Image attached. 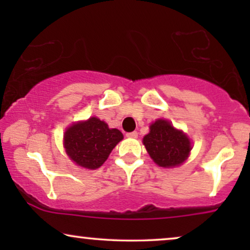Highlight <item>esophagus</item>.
<instances>
[{"label": "esophagus", "instance_id": "34e87169", "mask_svg": "<svg viewBox=\"0 0 250 250\" xmlns=\"http://www.w3.org/2000/svg\"><path fill=\"white\" fill-rule=\"evenodd\" d=\"M126 136H127V138H131V139H136V138H138V132H136V131L129 132V133H127V134H126Z\"/></svg>", "mask_w": 250, "mask_h": 250}]
</instances>
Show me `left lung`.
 <instances>
[{
	"label": "left lung",
	"instance_id": "obj_1",
	"mask_svg": "<svg viewBox=\"0 0 250 250\" xmlns=\"http://www.w3.org/2000/svg\"><path fill=\"white\" fill-rule=\"evenodd\" d=\"M143 145L153 162L160 167H175L188 158L191 151L190 140L169 122L158 119L150 126Z\"/></svg>",
	"mask_w": 250,
	"mask_h": 250
}]
</instances>
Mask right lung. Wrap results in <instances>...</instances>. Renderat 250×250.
Instances as JSON below:
<instances>
[{
	"instance_id": "right-lung-1",
	"label": "right lung",
	"mask_w": 250,
	"mask_h": 250,
	"mask_svg": "<svg viewBox=\"0 0 250 250\" xmlns=\"http://www.w3.org/2000/svg\"><path fill=\"white\" fill-rule=\"evenodd\" d=\"M121 140V131L109 128L97 117L71 125L63 136L67 155L77 165L88 169L99 168Z\"/></svg>"
}]
</instances>
